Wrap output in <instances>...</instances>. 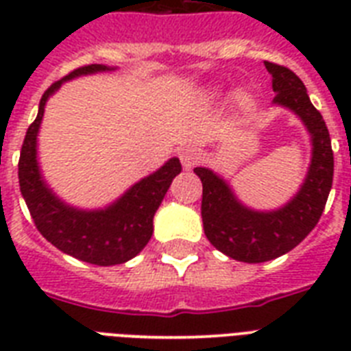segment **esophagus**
Returning a JSON list of instances; mask_svg holds the SVG:
<instances>
[{"mask_svg": "<svg viewBox=\"0 0 351 351\" xmlns=\"http://www.w3.org/2000/svg\"><path fill=\"white\" fill-rule=\"evenodd\" d=\"M200 158H202V156H200V151H197L195 147H186L180 151V162L186 169L195 167V165L200 162Z\"/></svg>", "mask_w": 351, "mask_h": 351, "instance_id": "esophagus-1", "label": "esophagus"}]
</instances>
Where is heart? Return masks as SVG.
<instances>
[{
  "label": "heart",
  "mask_w": 351,
  "mask_h": 351,
  "mask_svg": "<svg viewBox=\"0 0 351 351\" xmlns=\"http://www.w3.org/2000/svg\"><path fill=\"white\" fill-rule=\"evenodd\" d=\"M220 89H213L209 90V98H220ZM234 101H237V106L239 107H247L251 104V95L247 90H239L237 95H234Z\"/></svg>",
  "instance_id": "b5f03b06"
}]
</instances>
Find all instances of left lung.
Masks as SVG:
<instances>
[{
    "label": "left lung",
    "mask_w": 351,
    "mask_h": 351,
    "mask_svg": "<svg viewBox=\"0 0 351 351\" xmlns=\"http://www.w3.org/2000/svg\"><path fill=\"white\" fill-rule=\"evenodd\" d=\"M271 74L275 106L288 107L311 136V164L299 193L284 208L255 211L234 197L224 178L195 167L202 180V222L208 240L234 261L258 264L288 253L308 237L321 219L333 182V151L328 127L293 71L264 62Z\"/></svg>",
    "instance_id": "8db88e82"
}]
</instances>
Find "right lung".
Segmentation results:
<instances>
[{
	"instance_id": "obj_1",
	"label": "right lung",
	"mask_w": 351,
	"mask_h": 351,
	"mask_svg": "<svg viewBox=\"0 0 351 351\" xmlns=\"http://www.w3.org/2000/svg\"><path fill=\"white\" fill-rule=\"evenodd\" d=\"M112 71V67L93 63L85 65L43 93L38 117L25 134L19 154V189L34 220L36 228L52 245L67 255L96 266L123 264L145 247L153 234V217L164 200L171 182L182 171L180 160L171 158L153 175L136 182L114 204L104 209L85 211L69 206L52 193L45 184L38 165V131L45 111L47 100L62 87L63 82L84 74Z\"/></svg>"
}]
</instances>
